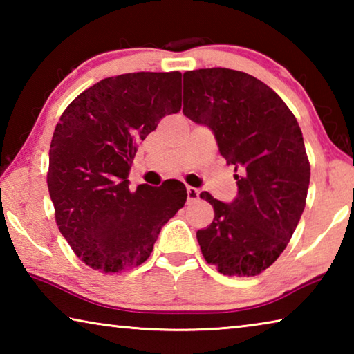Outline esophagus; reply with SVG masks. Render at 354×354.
<instances>
[{
	"mask_svg": "<svg viewBox=\"0 0 354 354\" xmlns=\"http://www.w3.org/2000/svg\"><path fill=\"white\" fill-rule=\"evenodd\" d=\"M187 198H189V201L198 200V198H200V190L195 189V187H190V185H187Z\"/></svg>",
	"mask_w": 354,
	"mask_h": 354,
	"instance_id": "1",
	"label": "esophagus"
}]
</instances>
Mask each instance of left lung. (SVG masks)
<instances>
[{"label": "left lung", "instance_id": "left-lung-1", "mask_svg": "<svg viewBox=\"0 0 354 354\" xmlns=\"http://www.w3.org/2000/svg\"><path fill=\"white\" fill-rule=\"evenodd\" d=\"M183 112L212 131L239 173L230 205L200 195L215 212L196 231L201 253L227 277H256L283 253L306 206L310 165L297 118L267 84L220 67L185 71Z\"/></svg>", "mask_w": 354, "mask_h": 354}]
</instances>
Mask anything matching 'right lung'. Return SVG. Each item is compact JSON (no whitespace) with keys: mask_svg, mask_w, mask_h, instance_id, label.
Masks as SVG:
<instances>
[{"mask_svg":"<svg viewBox=\"0 0 354 354\" xmlns=\"http://www.w3.org/2000/svg\"><path fill=\"white\" fill-rule=\"evenodd\" d=\"M179 88V71L106 77L77 95L56 124L46 176L56 223L93 270L139 267L187 200L179 181L131 192L128 179L137 142L181 111Z\"/></svg>","mask_w":354,"mask_h":354,"instance_id":"obj_1","label":"right lung"}]
</instances>
